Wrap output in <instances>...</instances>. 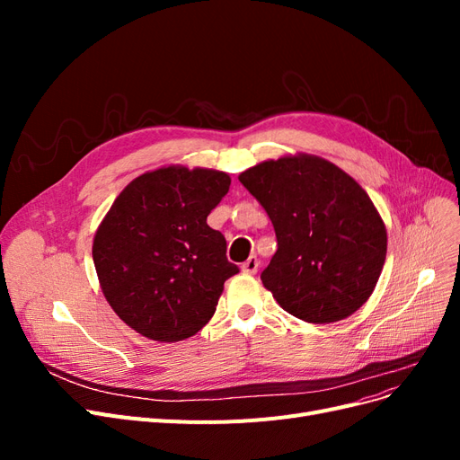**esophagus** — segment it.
Wrapping results in <instances>:
<instances>
[{"mask_svg":"<svg viewBox=\"0 0 460 460\" xmlns=\"http://www.w3.org/2000/svg\"><path fill=\"white\" fill-rule=\"evenodd\" d=\"M259 259L257 257H249L243 264H242V272H245V274H255L257 270H259Z\"/></svg>","mask_w":460,"mask_h":460,"instance_id":"esophagus-1","label":"esophagus"}]
</instances>
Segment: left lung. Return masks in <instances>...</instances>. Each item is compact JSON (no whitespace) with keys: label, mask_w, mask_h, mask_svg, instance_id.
Instances as JSON below:
<instances>
[{"label":"left lung","mask_w":460,"mask_h":460,"mask_svg":"<svg viewBox=\"0 0 460 460\" xmlns=\"http://www.w3.org/2000/svg\"><path fill=\"white\" fill-rule=\"evenodd\" d=\"M240 182L264 207L278 249L261 280L305 323L358 311L382 274L387 232L368 193L333 163L297 153L262 161Z\"/></svg>","instance_id":"1"}]
</instances>
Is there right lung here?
Here are the masks:
<instances>
[{
	"label": "right lung",
	"mask_w": 460,
	"mask_h": 460,
	"mask_svg": "<svg viewBox=\"0 0 460 460\" xmlns=\"http://www.w3.org/2000/svg\"><path fill=\"white\" fill-rule=\"evenodd\" d=\"M230 176L182 164L144 172L97 226L92 257L107 303L142 336L172 343L198 333L230 276L226 240L207 217Z\"/></svg>",
	"instance_id": "add662e5"
}]
</instances>
